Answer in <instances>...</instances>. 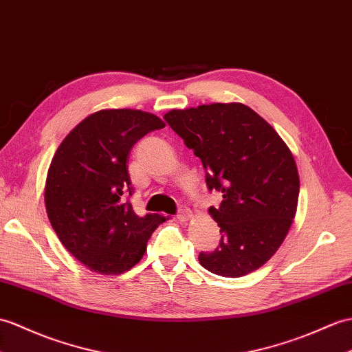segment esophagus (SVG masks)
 Instances as JSON below:
<instances>
[{
  "instance_id": "esophagus-1",
  "label": "esophagus",
  "mask_w": 352,
  "mask_h": 352,
  "mask_svg": "<svg viewBox=\"0 0 352 352\" xmlns=\"http://www.w3.org/2000/svg\"><path fill=\"white\" fill-rule=\"evenodd\" d=\"M192 210L190 208H187V207H182L179 208V211H178V214H177V219L179 220V222H187V220H190L192 219Z\"/></svg>"
}]
</instances>
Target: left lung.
<instances>
[{"mask_svg":"<svg viewBox=\"0 0 352 352\" xmlns=\"http://www.w3.org/2000/svg\"><path fill=\"white\" fill-rule=\"evenodd\" d=\"M206 169L210 190L223 193L210 214L220 226L219 248L199 264L223 277L263 267L280 248L296 217L300 178L288 145L243 103L173 109L165 117Z\"/></svg>","mask_w":352,"mask_h":352,"instance_id":"1","label":"left lung"}]
</instances>
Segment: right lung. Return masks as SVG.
<instances>
[{
	"instance_id": "add662e5",
	"label": "right lung",
	"mask_w": 352,
	"mask_h": 352,
	"mask_svg": "<svg viewBox=\"0 0 352 352\" xmlns=\"http://www.w3.org/2000/svg\"><path fill=\"white\" fill-rule=\"evenodd\" d=\"M165 122L138 109H103L63 139L47 169L46 213L73 256L91 272L117 276L135 267L160 214L139 217L127 198L132 146Z\"/></svg>"
}]
</instances>
